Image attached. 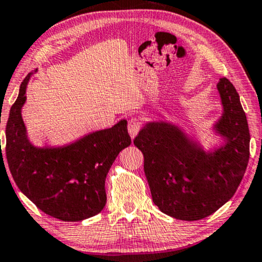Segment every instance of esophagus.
Wrapping results in <instances>:
<instances>
[{
  "instance_id": "esophagus-1",
  "label": "esophagus",
  "mask_w": 262,
  "mask_h": 262,
  "mask_svg": "<svg viewBox=\"0 0 262 262\" xmlns=\"http://www.w3.org/2000/svg\"><path fill=\"white\" fill-rule=\"evenodd\" d=\"M141 128V122L140 120H138V118H132V120H129L128 122V133L130 135L132 139H134L137 137L139 130H140Z\"/></svg>"
}]
</instances>
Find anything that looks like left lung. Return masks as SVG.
Instances as JSON below:
<instances>
[{
    "mask_svg": "<svg viewBox=\"0 0 262 262\" xmlns=\"http://www.w3.org/2000/svg\"><path fill=\"white\" fill-rule=\"evenodd\" d=\"M223 115L211 127L223 144L207 150L169 121H148L134 145L144 155L152 201L178 220H201L233 197L249 162L250 134L239 95L227 78L216 84Z\"/></svg>",
    "mask_w": 262,
    "mask_h": 262,
    "instance_id": "1",
    "label": "left lung"
}]
</instances>
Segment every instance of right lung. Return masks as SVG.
Masks as SVG:
<instances>
[{"label":"right lung","mask_w":262,"mask_h":262,"mask_svg":"<svg viewBox=\"0 0 262 262\" xmlns=\"http://www.w3.org/2000/svg\"><path fill=\"white\" fill-rule=\"evenodd\" d=\"M35 72L23 81L9 111L6 127L9 170L19 190L43 213L62 221L88 219L104 209L106 175L118 154L132 142L127 120L70 144L37 146L30 140L21 115L26 87ZM1 160L3 163L2 151Z\"/></svg>","instance_id":"add662e5"}]
</instances>
